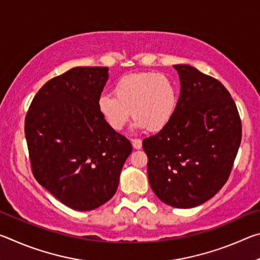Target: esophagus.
I'll use <instances>...</instances> for the list:
<instances>
[{
  "label": "esophagus",
  "mask_w": 260,
  "mask_h": 260,
  "mask_svg": "<svg viewBox=\"0 0 260 260\" xmlns=\"http://www.w3.org/2000/svg\"><path fill=\"white\" fill-rule=\"evenodd\" d=\"M132 144H133L134 149H141L142 148V141L140 139H133L132 140Z\"/></svg>",
  "instance_id": "esophagus-1"
}]
</instances>
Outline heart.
<instances>
[{"mask_svg": "<svg viewBox=\"0 0 260 260\" xmlns=\"http://www.w3.org/2000/svg\"><path fill=\"white\" fill-rule=\"evenodd\" d=\"M113 93L114 96L101 95L98 109L114 131H121L133 116L136 129L159 132L170 124L177 111V87L161 74H127L114 83Z\"/></svg>", "mask_w": 260, "mask_h": 260, "instance_id": "heart-1", "label": "heart"}]
</instances>
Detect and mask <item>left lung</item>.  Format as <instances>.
Instances as JSON below:
<instances>
[{
  "instance_id": "obj_1",
  "label": "left lung",
  "mask_w": 260,
  "mask_h": 260,
  "mask_svg": "<svg viewBox=\"0 0 260 260\" xmlns=\"http://www.w3.org/2000/svg\"><path fill=\"white\" fill-rule=\"evenodd\" d=\"M180 98L173 119L143 140L148 179L165 204L189 209L217 193L230 177L242 138L236 104L225 86L190 65H174Z\"/></svg>"
}]
</instances>
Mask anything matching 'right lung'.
Instances as JSON below:
<instances>
[{"label": "right lung", "mask_w": 260, "mask_h": 260, "mask_svg": "<svg viewBox=\"0 0 260 260\" xmlns=\"http://www.w3.org/2000/svg\"><path fill=\"white\" fill-rule=\"evenodd\" d=\"M108 71L81 67L52 78L35 95L25 118L34 178L73 210L107 203L132 152L129 141L99 112Z\"/></svg>", "instance_id": "add662e5"}]
</instances>
